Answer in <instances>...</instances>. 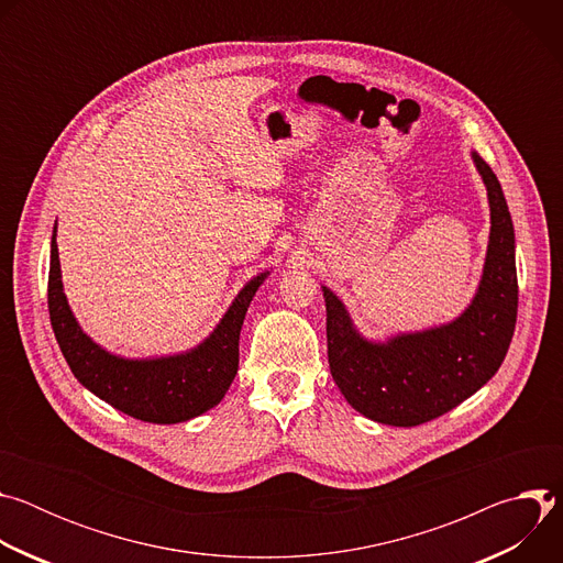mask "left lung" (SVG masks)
Wrapping results in <instances>:
<instances>
[{"mask_svg":"<svg viewBox=\"0 0 563 563\" xmlns=\"http://www.w3.org/2000/svg\"><path fill=\"white\" fill-rule=\"evenodd\" d=\"M490 202V243L478 289L448 325L398 334L385 343L363 339L341 298L323 287L328 358L347 404L363 417L412 428L428 423L484 387L501 367L517 323L515 227L495 172L472 153Z\"/></svg>","mask_w":563,"mask_h":563,"instance_id":"1","label":"left lung"}]
</instances>
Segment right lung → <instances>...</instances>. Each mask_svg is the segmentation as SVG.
<instances>
[{
	"mask_svg": "<svg viewBox=\"0 0 563 563\" xmlns=\"http://www.w3.org/2000/svg\"><path fill=\"white\" fill-rule=\"evenodd\" d=\"M55 229L51 238L48 313L75 378L115 410L146 423H183L216 408L238 372V341L247 307L269 272L258 274L240 289L216 330L198 347L185 354L133 361L109 354L77 325L62 289Z\"/></svg>",
	"mask_w": 563,
	"mask_h": 563,
	"instance_id": "1",
	"label": "right lung"
}]
</instances>
